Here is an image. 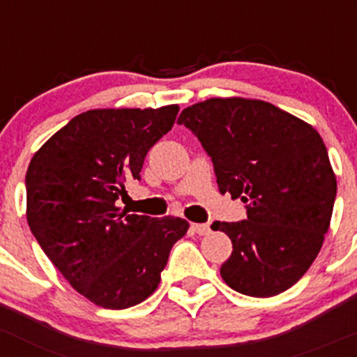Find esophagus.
I'll return each mask as SVG.
<instances>
[{
  "mask_svg": "<svg viewBox=\"0 0 357 357\" xmlns=\"http://www.w3.org/2000/svg\"><path fill=\"white\" fill-rule=\"evenodd\" d=\"M191 231L197 232V234L200 236H205L210 232V226L208 224H191Z\"/></svg>",
  "mask_w": 357,
  "mask_h": 357,
  "instance_id": "1",
  "label": "esophagus"
}]
</instances>
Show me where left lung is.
<instances>
[{
  "label": "left lung",
  "instance_id": "1",
  "mask_svg": "<svg viewBox=\"0 0 357 357\" xmlns=\"http://www.w3.org/2000/svg\"><path fill=\"white\" fill-rule=\"evenodd\" d=\"M212 157L220 193L246 204L248 219L213 222L232 241L220 267L241 294L270 298L307 272L330 227L337 179L320 133L273 104L212 97L178 119Z\"/></svg>",
  "mask_w": 357,
  "mask_h": 357
}]
</instances>
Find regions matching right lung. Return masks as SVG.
Segmentation results:
<instances>
[{
  "instance_id": "obj_1",
  "label": "right lung",
  "mask_w": 357,
  "mask_h": 357,
  "mask_svg": "<svg viewBox=\"0 0 357 357\" xmlns=\"http://www.w3.org/2000/svg\"><path fill=\"white\" fill-rule=\"evenodd\" d=\"M179 106L90 109L56 131L30 160L27 222L70 286L93 305L125 310L160 282L179 217L152 219L116 205L140 179L145 155L172 128Z\"/></svg>"
}]
</instances>
